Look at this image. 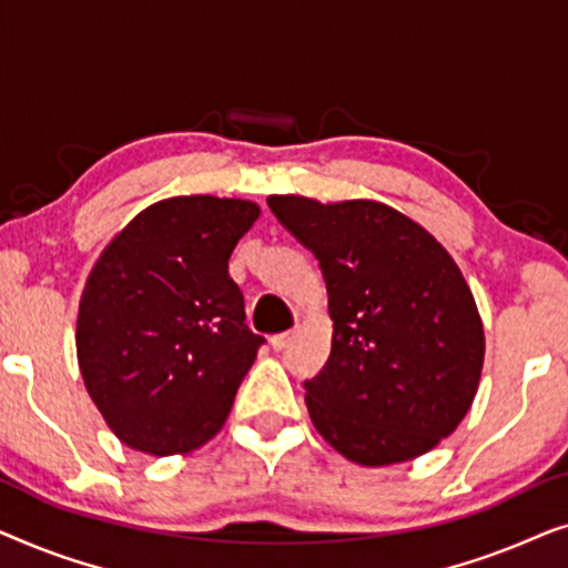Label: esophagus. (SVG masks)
<instances>
[{"mask_svg": "<svg viewBox=\"0 0 568 568\" xmlns=\"http://www.w3.org/2000/svg\"><path fill=\"white\" fill-rule=\"evenodd\" d=\"M297 338V331H284V333H276V336H271V346H274V352H282L292 344V341Z\"/></svg>", "mask_w": 568, "mask_h": 568, "instance_id": "1", "label": "esophagus"}]
</instances>
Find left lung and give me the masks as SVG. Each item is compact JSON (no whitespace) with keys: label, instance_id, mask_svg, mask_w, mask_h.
I'll return each mask as SVG.
<instances>
[{"label":"left lung","instance_id":"left-lung-1","mask_svg":"<svg viewBox=\"0 0 568 568\" xmlns=\"http://www.w3.org/2000/svg\"><path fill=\"white\" fill-rule=\"evenodd\" d=\"M268 206L315 253L328 290L331 356L305 383L317 434L364 468L429 453L470 410L486 354L455 258L383 201L286 193Z\"/></svg>","mask_w":568,"mask_h":568}]
</instances>
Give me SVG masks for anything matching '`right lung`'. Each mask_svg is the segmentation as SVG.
I'll return each instance as SVG.
<instances>
[{
	"mask_svg": "<svg viewBox=\"0 0 568 568\" xmlns=\"http://www.w3.org/2000/svg\"><path fill=\"white\" fill-rule=\"evenodd\" d=\"M245 199L173 196L100 253L77 313V362L105 424L144 455H185L227 422L261 336L227 261L258 220Z\"/></svg>",
	"mask_w": 568,
	"mask_h": 568,
	"instance_id": "right-lung-1",
	"label": "right lung"
}]
</instances>
